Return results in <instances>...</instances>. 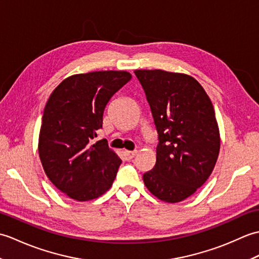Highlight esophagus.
Listing matches in <instances>:
<instances>
[{
	"mask_svg": "<svg viewBox=\"0 0 259 259\" xmlns=\"http://www.w3.org/2000/svg\"><path fill=\"white\" fill-rule=\"evenodd\" d=\"M123 153H124V157L126 158V160H131V159L135 158V156L137 155V150H134V151L124 150Z\"/></svg>",
	"mask_w": 259,
	"mask_h": 259,
	"instance_id": "34e87169",
	"label": "esophagus"
}]
</instances>
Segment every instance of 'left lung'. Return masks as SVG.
Segmentation results:
<instances>
[{"mask_svg":"<svg viewBox=\"0 0 259 259\" xmlns=\"http://www.w3.org/2000/svg\"><path fill=\"white\" fill-rule=\"evenodd\" d=\"M158 134L156 164L144 174L153 196L179 202L206 183L221 137L212 103L196 79L163 70H136Z\"/></svg>","mask_w":259,"mask_h":259,"instance_id":"8db88e82","label":"left lung"}]
</instances>
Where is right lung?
<instances>
[{"label": "right lung", "mask_w": 259, "mask_h": 259, "mask_svg": "<svg viewBox=\"0 0 259 259\" xmlns=\"http://www.w3.org/2000/svg\"><path fill=\"white\" fill-rule=\"evenodd\" d=\"M131 78L125 71L74 74L63 80L49 98L38 137V156L51 183L74 200L96 199L112 186L121 159L106 139L90 142L102 128L109 100Z\"/></svg>", "instance_id": "obj_1"}]
</instances>
